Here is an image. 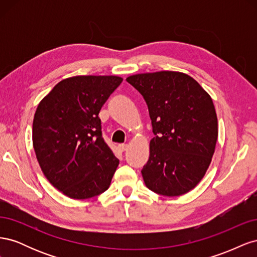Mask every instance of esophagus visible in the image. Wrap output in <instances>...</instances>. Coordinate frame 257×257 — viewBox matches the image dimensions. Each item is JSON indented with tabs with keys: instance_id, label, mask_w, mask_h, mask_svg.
I'll list each match as a JSON object with an SVG mask.
<instances>
[{
	"instance_id": "1",
	"label": "esophagus",
	"mask_w": 257,
	"mask_h": 257,
	"mask_svg": "<svg viewBox=\"0 0 257 257\" xmlns=\"http://www.w3.org/2000/svg\"><path fill=\"white\" fill-rule=\"evenodd\" d=\"M118 149L120 150V151H125L126 149H127V145L126 144H120L119 146H118Z\"/></svg>"
}]
</instances>
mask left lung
<instances>
[{"instance_id": "obj_1", "label": "left lung", "mask_w": 257, "mask_h": 257, "mask_svg": "<svg viewBox=\"0 0 257 257\" xmlns=\"http://www.w3.org/2000/svg\"><path fill=\"white\" fill-rule=\"evenodd\" d=\"M126 80L144 96L155 135L142 170L147 188L164 196L190 192L204 178L215 150L212 98L180 72L136 74Z\"/></svg>"}]
</instances>
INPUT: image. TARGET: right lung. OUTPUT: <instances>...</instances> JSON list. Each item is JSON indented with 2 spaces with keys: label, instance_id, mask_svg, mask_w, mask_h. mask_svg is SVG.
Instances as JSON below:
<instances>
[{
  "label": "right lung",
  "instance_id": "add662e5",
  "mask_svg": "<svg viewBox=\"0 0 257 257\" xmlns=\"http://www.w3.org/2000/svg\"><path fill=\"white\" fill-rule=\"evenodd\" d=\"M122 80L69 77L37 106L32 131L36 159L48 181L68 197L87 199L109 188L119 160L104 141L98 113Z\"/></svg>",
  "mask_w": 257,
  "mask_h": 257
}]
</instances>
